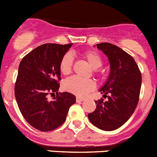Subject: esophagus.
<instances>
[{"label": "esophagus", "instance_id": "1", "mask_svg": "<svg viewBox=\"0 0 157 157\" xmlns=\"http://www.w3.org/2000/svg\"><path fill=\"white\" fill-rule=\"evenodd\" d=\"M85 101V99L82 98L76 97V101L77 102H82V101Z\"/></svg>", "mask_w": 157, "mask_h": 157}]
</instances>
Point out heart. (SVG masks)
Returning <instances> with one entry per match:
<instances>
[{
	"label": "heart",
	"mask_w": 157,
	"mask_h": 157,
	"mask_svg": "<svg viewBox=\"0 0 157 157\" xmlns=\"http://www.w3.org/2000/svg\"><path fill=\"white\" fill-rule=\"evenodd\" d=\"M88 64L93 69H98L102 66V59L98 53L94 51H85L82 54ZM74 59L71 53H66L62 58L59 63V69L62 74L69 75L72 71ZM64 89L72 93L78 97H85L90 91L95 88V83L91 79H82L78 77L73 76L67 79L64 82Z\"/></svg>",
	"instance_id": "b5f03b06"
}]
</instances>
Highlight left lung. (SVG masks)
Wrapping results in <instances>:
<instances>
[{
  "instance_id": "obj_1",
  "label": "left lung",
  "mask_w": 157,
  "mask_h": 157,
  "mask_svg": "<svg viewBox=\"0 0 157 157\" xmlns=\"http://www.w3.org/2000/svg\"><path fill=\"white\" fill-rule=\"evenodd\" d=\"M108 56L111 72L99 90L104 99L95 101L96 109L88 114L90 122L103 131H111L124 124L134 112L139 101L142 75L131 55L109 43L97 44Z\"/></svg>"
}]
</instances>
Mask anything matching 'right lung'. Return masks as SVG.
Here are the masks:
<instances>
[{"mask_svg":"<svg viewBox=\"0 0 157 157\" xmlns=\"http://www.w3.org/2000/svg\"><path fill=\"white\" fill-rule=\"evenodd\" d=\"M72 43H46L38 46L21 60L14 87L15 98L23 117L40 131L56 129L65 122L75 96L58 92L59 63ZM57 95L52 101L49 94Z\"/></svg>","mask_w":157,"mask_h":157,"instance_id":"1","label":"right lung"}]
</instances>
